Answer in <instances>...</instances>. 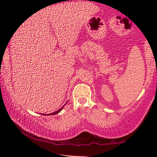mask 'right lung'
<instances>
[{
  "mask_svg": "<svg viewBox=\"0 0 157 157\" xmlns=\"http://www.w3.org/2000/svg\"><path fill=\"white\" fill-rule=\"evenodd\" d=\"M63 107H64V105H63V107H61L60 109H59V110H57V111H55V112H53V113H49L48 114V115H55V114H57L58 113H59L60 112V111H62V109L63 108ZM42 115H48V114H42Z\"/></svg>",
  "mask_w": 157,
  "mask_h": 157,
  "instance_id": "add662e5",
  "label": "right lung"
}]
</instances>
